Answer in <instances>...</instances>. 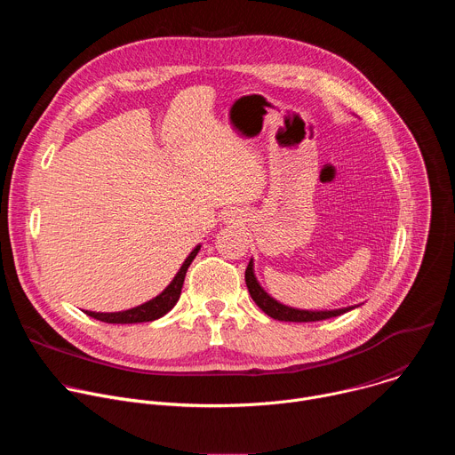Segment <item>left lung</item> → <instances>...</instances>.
Listing matches in <instances>:
<instances>
[{
	"label": "left lung",
	"instance_id": "left-lung-1",
	"mask_svg": "<svg viewBox=\"0 0 455 455\" xmlns=\"http://www.w3.org/2000/svg\"><path fill=\"white\" fill-rule=\"evenodd\" d=\"M244 281H246V288L253 299V302L261 307L268 316L277 318V320H284V322H316V320H326L331 316H339L351 307H342V309H333V311H306V309H295V307H288L281 302H277L275 299H272L261 286H259L255 275H253V263L250 259V263L246 267L244 272Z\"/></svg>",
	"mask_w": 455,
	"mask_h": 455
}]
</instances>
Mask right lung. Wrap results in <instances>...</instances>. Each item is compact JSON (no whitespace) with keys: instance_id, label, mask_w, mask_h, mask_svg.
I'll return each instance as SVG.
<instances>
[{"instance_id":"1","label":"right lung","mask_w":455,"mask_h":455,"mask_svg":"<svg viewBox=\"0 0 455 455\" xmlns=\"http://www.w3.org/2000/svg\"><path fill=\"white\" fill-rule=\"evenodd\" d=\"M200 251V246L194 248L188 257L185 259V263L181 265L180 272L176 274V277L172 279V283L158 295L155 297L153 300L142 304V306H137V307H132V309H125V311H116V313H95V311H84L86 315L97 318V320H102V322H108V323H137V322H151V320H156L160 316H164L167 311H171L174 307V304L178 302L180 299V293H181V286H183V281H185V274H187V268L190 267V263L194 261V257H196V253Z\"/></svg>"}]
</instances>
